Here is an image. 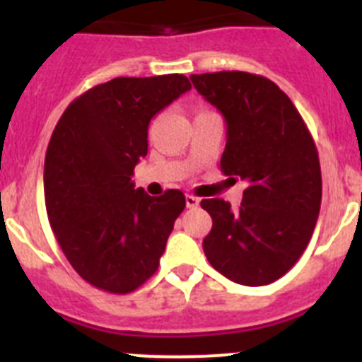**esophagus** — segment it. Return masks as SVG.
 I'll return each mask as SVG.
<instances>
[{"label": "esophagus", "mask_w": 362, "mask_h": 362, "mask_svg": "<svg viewBox=\"0 0 362 362\" xmlns=\"http://www.w3.org/2000/svg\"><path fill=\"white\" fill-rule=\"evenodd\" d=\"M197 204H199V199H197L196 196L188 194V196H187V206H188V209H196Z\"/></svg>", "instance_id": "34e87169"}]
</instances>
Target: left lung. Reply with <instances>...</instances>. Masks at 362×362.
I'll return each instance as SVG.
<instances>
[{"instance_id":"obj_1","label":"left lung","mask_w":362,"mask_h":362,"mask_svg":"<svg viewBox=\"0 0 362 362\" xmlns=\"http://www.w3.org/2000/svg\"><path fill=\"white\" fill-rule=\"evenodd\" d=\"M190 79L225 116L221 170L246 183L238 210L219 197L201 201L212 217L204 255L233 283L270 284L297 263L317 223L322 181L313 137L288 95L263 76L225 70Z\"/></svg>"}]
</instances>
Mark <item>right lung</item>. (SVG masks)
Instances as JSON below:
<instances>
[{
	"instance_id": "add662e5",
	"label": "right lung",
	"mask_w": 362,
	"mask_h": 362,
	"mask_svg": "<svg viewBox=\"0 0 362 362\" xmlns=\"http://www.w3.org/2000/svg\"><path fill=\"white\" fill-rule=\"evenodd\" d=\"M183 74L116 78L66 107L45 158V204L63 254L92 286L129 293L156 274L187 206L181 190L150 197L132 175L148 124L190 90Z\"/></svg>"
}]
</instances>
